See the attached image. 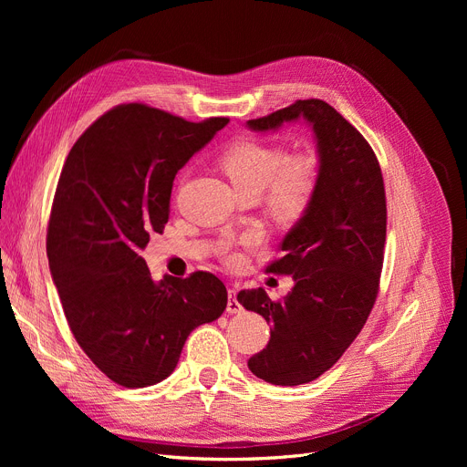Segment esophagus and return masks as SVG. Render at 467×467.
Listing matches in <instances>:
<instances>
[{
  "instance_id": "34e87169",
  "label": "esophagus",
  "mask_w": 467,
  "mask_h": 467,
  "mask_svg": "<svg viewBox=\"0 0 467 467\" xmlns=\"http://www.w3.org/2000/svg\"><path fill=\"white\" fill-rule=\"evenodd\" d=\"M227 312L229 314H238L242 312V305L236 299V289L229 287V301H227Z\"/></svg>"
}]
</instances>
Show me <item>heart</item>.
Returning a JSON list of instances; mask_svg holds the SVG:
<instances>
[{"instance_id": "heart-1", "label": "heart", "mask_w": 467, "mask_h": 467, "mask_svg": "<svg viewBox=\"0 0 467 467\" xmlns=\"http://www.w3.org/2000/svg\"><path fill=\"white\" fill-rule=\"evenodd\" d=\"M221 166L240 194L266 189V204L280 219H296L312 201L317 182L316 161L310 155L285 157L278 145L240 140L221 157ZM240 254H229L231 265Z\"/></svg>"}]
</instances>
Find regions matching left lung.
<instances>
[{
  "mask_svg": "<svg viewBox=\"0 0 467 467\" xmlns=\"http://www.w3.org/2000/svg\"><path fill=\"white\" fill-rule=\"evenodd\" d=\"M305 120L317 153L312 201L280 242L268 273L291 275L293 289L271 301L263 287L242 289L238 303L271 324L266 348L250 371L276 386H297L324 375L352 345L377 293L386 242V192L367 140L324 100H297L252 119L254 132Z\"/></svg>",
  "mask_w": 467,
  "mask_h": 467,
  "instance_id": "1",
  "label": "left lung"
}]
</instances>
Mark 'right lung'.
I'll return each mask as SVG.
<instances>
[{
	"instance_id": "add662e5",
	"label": "right lung",
	"mask_w": 467,
	"mask_h": 467,
	"mask_svg": "<svg viewBox=\"0 0 467 467\" xmlns=\"http://www.w3.org/2000/svg\"><path fill=\"white\" fill-rule=\"evenodd\" d=\"M229 122H189L143 104L117 106L71 147L47 231L69 329L113 382L145 388L176 369L189 333L227 306L210 273L155 282L141 257L162 233L178 170Z\"/></svg>"
}]
</instances>
